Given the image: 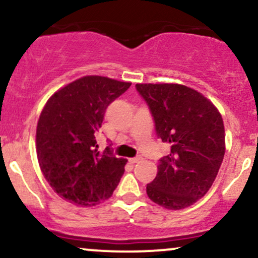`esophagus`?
<instances>
[{
    "mask_svg": "<svg viewBox=\"0 0 258 258\" xmlns=\"http://www.w3.org/2000/svg\"><path fill=\"white\" fill-rule=\"evenodd\" d=\"M141 160H142L141 156H136V158H131V159H128V161L131 162V164H136V162L141 161Z\"/></svg>",
    "mask_w": 258,
    "mask_h": 258,
    "instance_id": "obj_1",
    "label": "esophagus"
}]
</instances>
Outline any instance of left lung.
I'll use <instances>...</instances> for the list:
<instances>
[{"mask_svg": "<svg viewBox=\"0 0 258 258\" xmlns=\"http://www.w3.org/2000/svg\"><path fill=\"white\" fill-rule=\"evenodd\" d=\"M155 122L156 136L170 144L158 174L147 184L149 199L168 210L193 205L207 193L223 161V120L206 97L177 84H137Z\"/></svg>", "mask_w": 258, "mask_h": 258, "instance_id": "8db88e82", "label": "left lung"}]
</instances>
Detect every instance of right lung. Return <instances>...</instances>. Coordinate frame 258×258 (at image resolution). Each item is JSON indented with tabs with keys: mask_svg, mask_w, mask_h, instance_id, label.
<instances>
[{
	"mask_svg": "<svg viewBox=\"0 0 258 258\" xmlns=\"http://www.w3.org/2000/svg\"><path fill=\"white\" fill-rule=\"evenodd\" d=\"M130 86L104 76H85L46 103L37 122V159L61 199L94 206L109 199L119 184L127 160L115 158L109 147L99 153L96 136L106 108Z\"/></svg>",
	"mask_w": 258,
	"mask_h": 258,
	"instance_id": "right-lung-1",
	"label": "right lung"
}]
</instances>
